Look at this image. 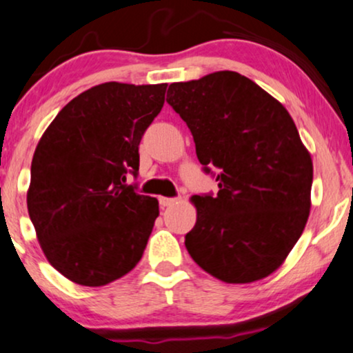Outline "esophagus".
<instances>
[{
  "mask_svg": "<svg viewBox=\"0 0 353 353\" xmlns=\"http://www.w3.org/2000/svg\"><path fill=\"white\" fill-rule=\"evenodd\" d=\"M174 202H176V199L172 197H159V205H161V207H171Z\"/></svg>",
  "mask_w": 353,
  "mask_h": 353,
  "instance_id": "34e87169",
  "label": "esophagus"
}]
</instances>
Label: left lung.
Wrapping results in <instances>:
<instances>
[{
  "mask_svg": "<svg viewBox=\"0 0 353 353\" xmlns=\"http://www.w3.org/2000/svg\"><path fill=\"white\" fill-rule=\"evenodd\" d=\"M166 102L189 127L203 172L218 181V194L192 197L190 257L226 283L270 275L310 216L313 161L293 119L236 71L172 83Z\"/></svg>",
  "mask_w": 353,
  "mask_h": 353,
  "instance_id": "left-lung-1",
  "label": "left lung"
}]
</instances>
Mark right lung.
I'll return each mask as SVG.
<instances>
[{
	"instance_id": "obj_1",
	"label": "right lung",
	"mask_w": 353,
	"mask_h": 353,
	"mask_svg": "<svg viewBox=\"0 0 353 353\" xmlns=\"http://www.w3.org/2000/svg\"><path fill=\"white\" fill-rule=\"evenodd\" d=\"M168 84L104 83L70 101L40 138L28 210L48 262L71 282L101 287L138 264L158 200L128 185Z\"/></svg>"
}]
</instances>
